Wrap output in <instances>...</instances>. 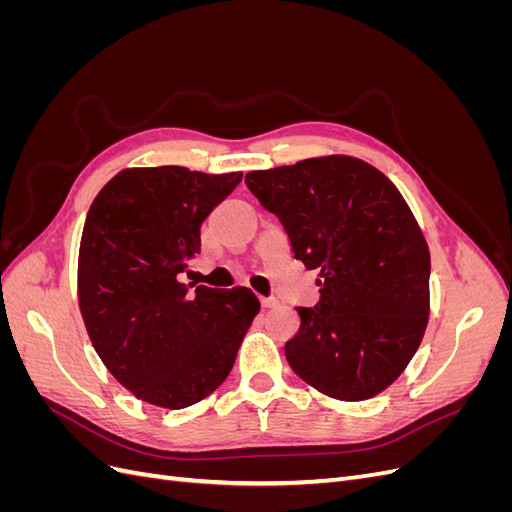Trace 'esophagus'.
Listing matches in <instances>:
<instances>
[{
    "label": "esophagus",
    "mask_w": 512,
    "mask_h": 512,
    "mask_svg": "<svg viewBox=\"0 0 512 512\" xmlns=\"http://www.w3.org/2000/svg\"><path fill=\"white\" fill-rule=\"evenodd\" d=\"M260 305L265 309H271V307L277 305V299L275 297H260Z\"/></svg>",
    "instance_id": "esophagus-1"
}]
</instances>
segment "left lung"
Instances as JSON below:
<instances>
[{"mask_svg":"<svg viewBox=\"0 0 512 512\" xmlns=\"http://www.w3.org/2000/svg\"><path fill=\"white\" fill-rule=\"evenodd\" d=\"M245 185L282 222L294 258L320 271L318 305L297 307L288 365L335 399L382 393L408 367L429 318V247L404 196L350 156L252 170Z\"/></svg>","mask_w":512,"mask_h":512,"instance_id":"8db88e82","label":"left lung"}]
</instances>
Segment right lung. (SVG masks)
Segmentation results:
<instances>
[{"mask_svg": "<svg viewBox=\"0 0 512 512\" xmlns=\"http://www.w3.org/2000/svg\"><path fill=\"white\" fill-rule=\"evenodd\" d=\"M241 173L126 168L89 207L79 250V305L98 356L147 404L181 410L228 378L260 303L250 288L179 282L200 226Z\"/></svg>", "mask_w": 512, "mask_h": 512, "instance_id": "obj_1", "label": "right lung"}]
</instances>
